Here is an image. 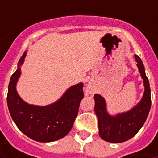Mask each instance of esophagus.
Listing matches in <instances>:
<instances>
[{
    "mask_svg": "<svg viewBox=\"0 0 158 158\" xmlns=\"http://www.w3.org/2000/svg\"><path fill=\"white\" fill-rule=\"evenodd\" d=\"M87 92H88V93H89V94H92V91H91V89H89V88H88V89H87V90H86Z\"/></svg>",
    "mask_w": 158,
    "mask_h": 158,
    "instance_id": "1",
    "label": "esophagus"
}]
</instances>
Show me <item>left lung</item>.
Segmentation results:
<instances>
[{"label":"left lung","mask_w":158,"mask_h":158,"mask_svg":"<svg viewBox=\"0 0 158 158\" xmlns=\"http://www.w3.org/2000/svg\"><path fill=\"white\" fill-rule=\"evenodd\" d=\"M135 57L144 85L142 99L135 107L126 112L111 115L107 112L104 98L97 94L94 97L95 101L94 110L98 116L99 135L106 142L118 143L130 139L142 128L149 113L151 108L149 82L145 74L142 60L137 55H135Z\"/></svg>","instance_id":"8db88e82"}]
</instances>
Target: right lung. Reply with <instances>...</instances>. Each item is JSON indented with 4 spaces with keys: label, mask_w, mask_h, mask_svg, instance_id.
Wrapping results in <instances>:
<instances>
[{
    "label": "right lung",
    "mask_w": 158,
    "mask_h": 158,
    "mask_svg": "<svg viewBox=\"0 0 158 158\" xmlns=\"http://www.w3.org/2000/svg\"><path fill=\"white\" fill-rule=\"evenodd\" d=\"M26 53L19 60L18 68L9 84L7 105L11 118L21 132L35 141L48 143L60 139L74 125L79 103L84 98V84L79 83L69 88L59 100L50 105L27 103L16 91V84L21 74L20 67Z\"/></svg>",
    "instance_id": "obj_1"
}]
</instances>
